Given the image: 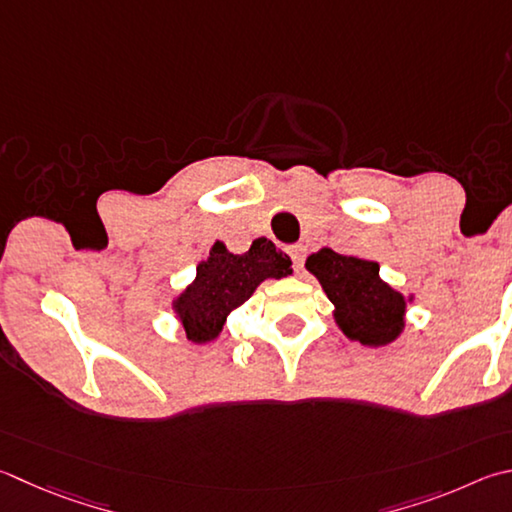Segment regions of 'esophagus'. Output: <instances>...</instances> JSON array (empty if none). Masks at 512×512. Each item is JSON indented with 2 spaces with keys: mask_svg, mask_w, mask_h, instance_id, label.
Listing matches in <instances>:
<instances>
[{
  "mask_svg": "<svg viewBox=\"0 0 512 512\" xmlns=\"http://www.w3.org/2000/svg\"><path fill=\"white\" fill-rule=\"evenodd\" d=\"M288 255H291V259H293L295 271H302L304 259H306V248L304 246H291V248H288Z\"/></svg>",
  "mask_w": 512,
  "mask_h": 512,
  "instance_id": "esophagus-1",
  "label": "esophagus"
}]
</instances>
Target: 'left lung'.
I'll list each match as a JSON object with an SVG mask.
<instances>
[{
    "label": "left lung",
    "mask_w": 512,
    "mask_h": 512,
    "mask_svg": "<svg viewBox=\"0 0 512 512\" xmlns=\"http://www.w3.org/2000/svg\"><path fill=\"white\" fill-rule=\"evenodd\" d=\"M304 266L327 293L333 320L349 340L378 349L403 336L405 313L414 293L403 295L387 284L380 277L378 262L320 248Z\"/></svg>",
    "instance_id": "8db88e82"
}]
</instances>
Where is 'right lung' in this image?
Here are the masks:
<instances>
[{"instance_id":"obj_1","label":"right lung","mask_w":512,"mask_h":512,"mask_svg":"<svg viewBox=\"0 0 512 512\" xmlns=\"http://www.w3.org/2000/svg\"><path fill=\"white\" fill-rule=\"evenodd\" d=\"M288 275H293L291 257L273 241L255 239L244 255L230 253L224 241H215L194 280L172 300L174 318L188 340L206 345L219 338L228 315L250 300L259 284Z\"/></svg>"}]
</instances>
